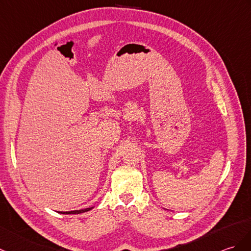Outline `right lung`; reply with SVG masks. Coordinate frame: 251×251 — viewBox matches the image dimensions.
<instances>
[{"instance_id":"obj_1","label":"right lung","mask_w":251,"mask_h":251,"mask_svg":"<svg viewBox=\"0 0 251 251\" xmlns=\"http://www.w3.org/2000/svg\"><path fill=\"white\" fill-rule=\"evenodd\" d=\"M93 207H89V208H84V209H77V211H71V212H61V214H81V213H84V212H87L90 211V209H92Z\"/></svg>"}]
</instances>
